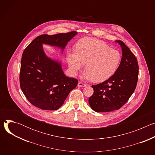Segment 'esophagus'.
I'll return each mask as SVG.
<instances>
[{
	"instance_id": "esophagus-1",
	"label": "esophagus",
	"mask_w": 155,
	"mask_h": 155,
	"mask_svg": "<svg viewBox=\"0 0 155 155\" xmlns=\"http://www.w3.org/2000/svg\"><path fill=\"white\" fill-rule=\"evenodd\" d=\"M86 86V84H84V83H83L81 81H79L78 83V86H79V87H84Z\"/></svg>"
}]
</instances>
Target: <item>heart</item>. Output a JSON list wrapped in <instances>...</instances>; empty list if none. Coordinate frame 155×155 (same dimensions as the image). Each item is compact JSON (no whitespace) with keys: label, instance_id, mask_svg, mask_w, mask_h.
Masks as SVG:
<instances>
[{"label":"heart","instance_id":"1","mask_svg":"<svg viewBox=\"0 0 155 155\" xmlns=\"http://www.w3.org/2000/svg\"><path fill=\"white\" fill-rule=\"evenodd\" d=\"M66 59L72 75H75L85 64L86 71L83 77L100 83L115 73L121 61V54L104 41L88 37L77 43L75 50L67 51Z\"/></svg>","mask_w":155,"mask_h":155}]
</instances>
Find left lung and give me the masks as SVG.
<instances>
[{
	"mask_svg": "<svg viewBox=\"0 0 155 155\" xmlns=\"http://www.w3.org/2000/svg\"><path fill=\"white\" fill-rule=\"evenodd\" d=\"M122 58L115 73L106 81L93 85V94L89 98L91 108L97 112L120 109L134 93L139 77V64L135 55L121 40Z\"/></svg>",
	"mask_w": 155,
	"mask_h": 155,
	"instance_id": "1",
	"label": "left lung"
}]
</instances>
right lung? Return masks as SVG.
Listing matches in <instances>:
<instances>
[{
	"instance_id": "right-lung-1",
	"label": "right lung",
	"mask_w": 155,
	"mask_h": 155,
	"mask_svg": "<svg viewBox=\"0 0 155 155\" xmlns=\"http://www.w3.org/2000/svg\"><path fill=\"white\" fill-rule=\"evenodd\" d=\"M75 31L37 37L25 49L21 61L19 84L23 94L31 104L45 110H56L64 104L78 80L66 77L61 64L48 58L42 44L64 50Z\"/></svg>"
}]
</instances>
